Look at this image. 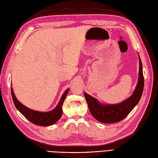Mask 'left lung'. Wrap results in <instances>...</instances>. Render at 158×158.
Wrapping results in <instances>:
<instances>
[{
	"label": "left lung",
	"instance_id": "8db88e82",
	"mask_svg": "<svg viewBox=\"0 0 158 158\" xmlns=\"http://www.w3.org/2000/svg\"><path fill=\"white\" fill-rule=\"evenodd\" d=\"M139 75L136 88L133 94L125 101L117 105H104L96 98L84 92V96L88 105L90 113L99 122L105 123L118 122L122 121L132 111L141 98L144 88V77L143 65L139 56Z\"/></svg>",
	"mask_w": 158,
	"mask_h": 158
}]
</instances>
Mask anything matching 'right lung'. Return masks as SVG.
<instances>
[{
    "instance_id": "add662e5",
    "label": "right lung",
    "mask_w": 158,
    "mask_h": 158,
    "mask_svg": "<svg viewBox=\"0 0 158 158\" xmlns=\"http://www.w3.org/2000/svg\"><path fill=\"white\" fill-rule=\"evenodd\" d=\"M11 89L13 103H14L15 107L18 109L19 111L31 122L36 124V125L42 126H48L53 125V124L56 123L60 119V117H61L62 115V106L63 102L64 101L66 96L68 94L69 92V89H67L62 94L58 105H57L54 109L49 112H40L30 109L25 106H23L22 104L20 103L17 100L14 93H13L12 88Z\"/></svg>"
}]
</instances>
